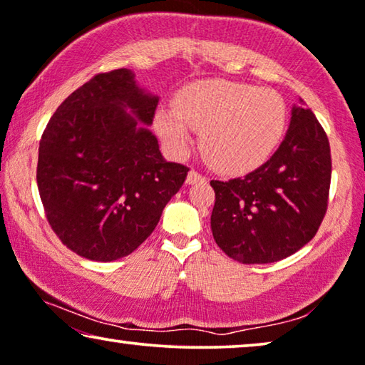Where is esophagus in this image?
Returning a JSON list of instances; mask_svg holds the SVG:
<instances>
[{"label":"esophagus","mask_w":365,"mask_h":365,"mask_svg":"<svg viewBox=\"0 0 365 365\" xmlns=\"http://www.w3.org/2000/svg\"><path fill=\"white\" fill-rule=\"evenodd\" d=\"M207 178L202 173L197 172V170H190L188 175H187V183L188 185H193V183H198V182H205Z\"/></svg>","instance_id":"34e87169"}]
</instances>
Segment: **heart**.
I'll list each match as a JSON object with an SVG mask.
<instances>
[{"label": "heart", "instance_id": "1", "mask_svg": "<svg viewBox=\"0 0 365 365\" xmlns=\"http://www.w3.org/2000/svg\"><path fill=\"white\" fill-rule=\"evenodd\" d=\"M286 109L273 91L212 81L188 87L175 109L157 112L155 125L175 153L190 145V129L202 130V148L215 167L250 170L264 162L283 137Z\"/></svg>", "mask_w": 365, "mask_h": 365}]
</instances>
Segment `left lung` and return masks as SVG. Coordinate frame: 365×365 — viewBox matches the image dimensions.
<instances>
[{
  "mask_svg": "<svg viewBox=\"0 0 365 365\" xmlns=\"http://www.w3.org/2000/svg\"><path fill=\"white\" fill-rule=\"evenodd\" d=\"M331 147L306 106L294 107L278 150L248 175L212 180V233L243 264L274 263L314 238L329 203Z\"/></svg>",
  "mask_w": 365,
  "mask_h": 365,
  "instance_id": "8db88e82",
  "label": "left lung"
}]
</instances>
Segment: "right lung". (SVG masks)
Here are the masks:
<instances>
[{"instance_id": "right-lung-1", "label": "right lung", "mask_w": 365, "mask_h": 365, "mask_svg": "<svg viewBox=\"0 0 365 365\" xmlns=\"http://www.w3.org/2000/svg\"><path fill=\"white\" fill-rule=\"evenodd\" d=\"M158 99L129 69L96 74L51 117L39 140L36 180L46 220L71 251L114 261L155 230L190 168L167 162L150 125Z\"/></svg>"}]
</instances>
